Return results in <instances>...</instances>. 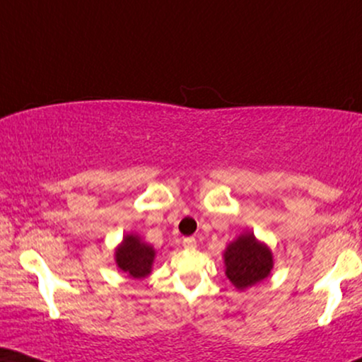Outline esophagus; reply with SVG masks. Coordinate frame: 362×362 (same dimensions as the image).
Segmentation results:
<instances>
[{"instance_id": "1", "label": "esophagus", "mask_w": 362, "mask_h": 362, "mask_svg": "<svg viewBox=\"0 0 362 362\" xmlns=\"http://www.w3.org/2000/svg\"><path fill=\"white\" fill-rule=\"evenodd\" d=\"M182 244H184L185 249H195L197 240L194 239V237H185V239L182 240Z\"/></svg>"}]
</instances>
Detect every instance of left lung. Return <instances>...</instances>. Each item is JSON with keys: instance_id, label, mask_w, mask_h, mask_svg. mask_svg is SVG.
<instances>
[{"instance_id": "left-lung-1", "label": "left lung", "mask_w": 362, "mask_h": 362, "mask_svg": "<svg viewBox=\"0 0 362 362\" xmlns=\"http://www.w3.org/2000/svg\"><path fill=\"white\" fill-rule=\"evenodd\" d=\"M226 274L237 289H247L271 274L272 254L267 245L260 244L254 234L240 235L227 247Z\"/></svg>"}]
</instances>
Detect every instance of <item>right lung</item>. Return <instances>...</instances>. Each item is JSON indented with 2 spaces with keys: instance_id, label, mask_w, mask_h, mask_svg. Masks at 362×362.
I'll list each match as a JSON object with an SVG mask.
<instances>
[{
  "instance_id": "right-lung-1",
  "label": "right lung",
  "mask_w": 362,
  "mask_h": 362,
  "mask_svg": "<svg viewBox=\"0 0 362 362\" xmlns=\"http://www.w3.org/2000/svg\"><path fill=\"white\" fill-rule=\"evenodd\" d=\"M155 250L136 235H127L117 249V264L123 272L134 279L148 276L152 271Z\"/></svg>"
}]
</instances>
